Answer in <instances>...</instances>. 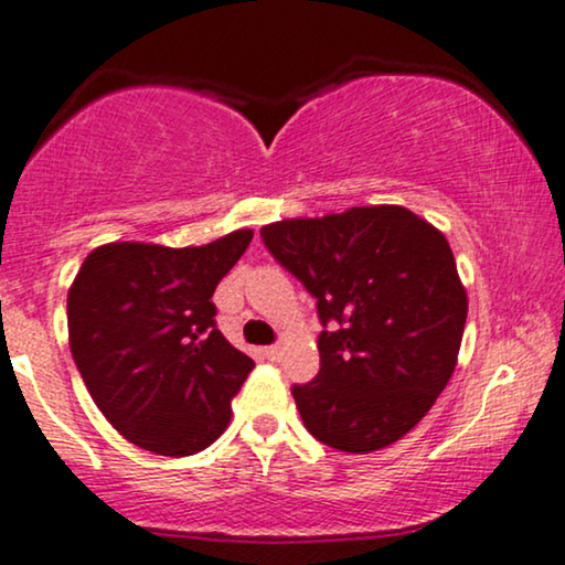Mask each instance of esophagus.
<instances>
[{
  "label": "esophagus",
  "instance_id": "1",
  "mask_svg": "<svg viewBox=\"0 0 565 565\" xmlns=\"http://www.w3.org/2000/svg\"><path fill=\"white\" fill-rule=\"evenodd\" d=\"M263 355L268 360H278V355H281V348H278V344H270V348L263 350Z\"/></svg>",
  "mask_w": 565,
  "mask_h": 565
}]
</instances>
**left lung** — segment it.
Here are the masks:
<instances>
[{"label": "left lung", "instance_id": "obj_1", "mask_svg": "<svg viewBox=\"0 0 565 565\" xmlns=\"http://www.w3.org/2000/svg\"><path fill=\"white\" fill-rule=\"evenodd\" d=\"M270 255L318 300L321 371L291 386L305 429L342 452L403 439L450 382L468 295L450 242L403 205L268 223Z\"/></svg>", "mask_w": 565, "mask_h": 565}]
</instances>
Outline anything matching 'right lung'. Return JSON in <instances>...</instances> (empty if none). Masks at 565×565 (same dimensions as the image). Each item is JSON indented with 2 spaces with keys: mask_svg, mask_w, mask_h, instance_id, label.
<instances>
[{
  "mask_svg": "<svg viewBox=\"0 0 565 565\" xmlns=\"http://www.w3.org/2000/svg\"><path fill=\"white\" fill-rule=\"evenodd\" d=\"M253 242L231 231L202 247L110 242L67 289V342L110 424L149 452L183 458L226 431L255 369L215 329L213 291Z\"/></svg>",
  "mask_w": 565,
  "mask_h": 565,
  "instance_id": "1",
  "label": "right lung"
}]
</instances>
